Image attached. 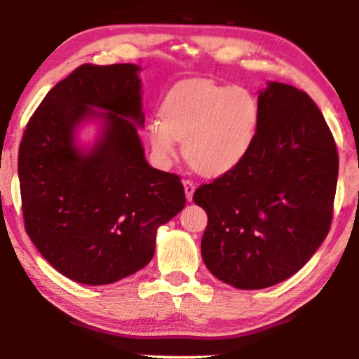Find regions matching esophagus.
I'll use <instances>...</instances> for the list:
<instances>
[{
  "mask_svg": "<svg viewBox=\"0 0 359 359\" xmlns=\"http://www.w3.org/2000/svg\"><path fill=\"white\" fill-rule=\"evenodd\" d=\"M184 188H185V194H187V201H193V194H194V189H196V185L194 182L191 180H184Z\"/></svg>",
  "mask_w": 359,
  "mask_h": 359,
  "instance_id": "1",
  "label": "esophagus"
}]
</instances>
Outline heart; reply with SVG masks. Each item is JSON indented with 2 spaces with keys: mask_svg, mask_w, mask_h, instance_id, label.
<instances>
[{
  "mask_svg": "<svg viewBox=\"0 0 359 359\" xmlns=\"http://www.w3.org/2000/svg\"><path fill=\"white\" fill-rule=\"evenodd\" d=\"M160 118L147 128L157 157L170 162L177 154V140H182L188 165L199 174L216 177L247 157L256 137L259 108L247 89L193 80L166 95Z\"/></svg>",
  "mask_w": 359,
  "mask_h": 359,
  "instance_id": "1",
  "label": "heart"
}]
</instances>
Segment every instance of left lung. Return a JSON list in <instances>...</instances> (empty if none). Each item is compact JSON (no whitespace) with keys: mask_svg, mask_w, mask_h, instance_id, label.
Segmentation results:
<instances>
[{"mask_svg":"<svg viewBox=\"0 0 359 359\" xmlns=\"http://www.w3.org/2000/svg\"><path fill=\"white\" fill-rule=\"evenodd\" d=\"M247 157L193 196L208 216L207 269L242 290L266 288L301 270L330 230L338 151L315 102L270 81Z\"/></svg>","mask_w":359,"mask_h":359,"instance_id":"1","label":"left lung"}]
</instances>
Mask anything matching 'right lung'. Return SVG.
I'll return each mask as SVG.
<instances>
[{
	"label": "right lung",
	"mask_w": 359,
	"mask_h": 359,
	"mask_svg": "<svg viewBox=\"0 0 359 359\" xmlns=\"http://www.w3.org/2000/svg\"><path fill=\"white\" fill-rule=\"evenodd\" d=\"M139 72L131 63L79 66L43 98L20 143L26 231L53 269L80 284H111L143 269L157 228L185 207L179 175L144 158ZM86 118L104 128L83 151L74 131Z\"/></svg>",
	"instance_id": "add662e5"
}]
</instances>
